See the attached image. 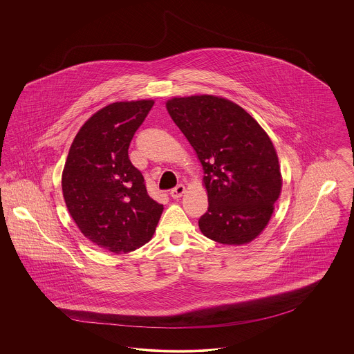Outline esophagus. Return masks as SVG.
Wrapping results in <instances>:
<instances>
[{
	"label": "esophagus",
	"instance_id": "34e87169",
	"mask_svg": "<svg viewBox=\"0 0 354 354\" xmlns=\"http://www.w3.org/2000/svg\"><path fill=\"white\" fill-rule=\"evenodd\" d=\"M185 192V187L183 185H176L174 189H171V196L174 199H179L180 196H183V194Z\"/></svg>",
	"mask_w": 354,
	"mask_h": 354
}]
</instances>
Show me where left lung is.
I'll use <instances>...</instances> for the list:
<instances>
[{
    "instance_id": "left-lung-1",
    "label": "left lung",
    "mask_w": 354,
    "mask_h": 354,
    "mask_svg": "<svg viewBox=\"0 0 354 354\" xmlns=\"http://www.w3.org/2000/svg\"><path fill=\"white\" fill-rule=\"evenodd\" d=\"M166 107L202 163L208 196L199 219L203 235L227 245L251 243L267 228L283 187L270 136L223 97H174Z\"/></svg>"
}]
</instances>
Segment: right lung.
I'll use <instances>...</instances> for the list:
<instances>
[{"mask_svg":"<svg viewBox=\"0 0 354 354\" xmlns=\"http://www.w3.org/2000/svg\"><path fill=\"white\" fill-rule=\"evenodd\" d=\"M155 102H114L84 123L62 171L68 214L94 245L127 253L151 240L163 205L147 194L129 146Z\"/></svg>","mask_w":354,"mask_h":354,"instance_id":"obj_1","label":"right lung"}]
</instances>
